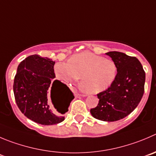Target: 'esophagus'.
Masks as SVG:
<instances>
[{
  "label": "esophagus",
  "instance_id": "obj_1",
  "mask_svg": "<svg viewBox=\"0 0 156 156\" xmlns=\"http://www.w3.org/2000/svg\"><path fill=\"white\" fill-rule=\"evenodd\" d=\"M80 96H87V94H80Z\"/></svg>",
  "mask_w": 156,
  "mask_h": 156
}]
</instances>
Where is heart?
<instances>
[{"label": "heart", "instance_id": "heart-1", "mask_svg": "<svg viewBox=\"0 0 156 156\" xmlns=\"http://www.w3.org/2000/svg\"><path fill=\"white\" fill-rule=\"evenodd\" d=\"M54 73L64 83L76 82L81 77V85L89 93L107 90L116 76L117 67L112 60L103 58L90 52L73 55L69 62H57Z\"/></svg>", "mask_w": 156, "mask_h": 156}]
</instances>
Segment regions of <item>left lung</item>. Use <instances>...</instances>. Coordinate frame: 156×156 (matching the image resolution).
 <instances>
[{
	"mask_svg": "<svg viewBox=\"0 0 156 156\" xmlns=\"http://www.w3.org/2000/svg\"><path fill=\"white\" fill-rule=\"evenodd\" d=\"M106 54L116 65V76L107 90L98 93L99 103L90 112L95 119L114 122L129 115L140 103L145 90L146 73L136 57L117 51Z\"/></svg>",
	"mask_w": 156,
	"mask_h": 156,
	"instance_id": "8db88e82",
	"label": "left lung"
}]
</instances>
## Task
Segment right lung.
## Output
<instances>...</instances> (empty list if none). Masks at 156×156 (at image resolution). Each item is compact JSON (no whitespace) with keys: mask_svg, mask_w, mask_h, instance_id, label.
Here are the masks:
<instances>
[{"mask_svg":"<svg viewBox=\"0 0 156 156\" xmlns=\"http://www.w3.org/2000/svg\"><path fill=\"white\" fill-rule=\"evenodd\" d=\"M54 64L47 57L29 56L18 65L13 86L15 101L22 113L44 126L63 122V114L74 98L66 84L54 79ZM51 103L58 113L51 109Z\"/></svg>","mask_w":156,"mask_h":156,"instance_id":"obj_1","label":"right lung"}]
</instances>
